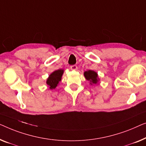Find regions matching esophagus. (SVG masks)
I'll return each mask as SVG.
<instances>
[{
  "label": "esophagus",
  "instance_id": "obj_1",
  "mask_svg": "<svg viewBox=\"0 0 146 146\" xmlns=\"http://www.w3.org/2000/svg\"><path fill=\"white\" fill-rule=\"evenodd\" d=\"M70 68H71V70H77V66L76 65H71Z\"/></svg>",
  "mask_w": 146,
  "mask_h": 146
}]
</instances>
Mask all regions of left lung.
<instances>
[{"label": "left lung", "mask_w": 146, "mask_h": 146, "mask_svg": "<svg viewBox=\"0 0 146 146\" xmlns=\"http://www.w3.org/2000/svg\"><path fill=\"white\" fill-rule=\"evenodd\" d=\"M84 75H85L86 79L88 80V81H90V82H91V83H93V84L97 83L98 75H97V73H96V72H94V71L89 70L87 71H85V72L84 73Z\"/></svg>", "instance_id": "obj_1"}]
</instances>
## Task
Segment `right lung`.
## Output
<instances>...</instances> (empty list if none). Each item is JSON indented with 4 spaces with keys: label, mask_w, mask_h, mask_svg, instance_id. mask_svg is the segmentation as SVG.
Wrapping results in <instances>:
<instances>
[{
    "label": "right lung",
    "mask_w": 146,
    "mask_h": 146,
    "mask_svg": "<svg viewBox=\"0 0 146 146\" xmlns=\"http://www.w3.org/2000/svg\"><path fill=\"white\" fill-rule=\"evenodd\" d=\"M63 73V70L59 69V70L55 71L53 72L47 80V84H48L50 89H54L58 85L59 82L61 81V77Z\"/></svg>",
    "instance_id": "obj_1"
}]
</instances>
